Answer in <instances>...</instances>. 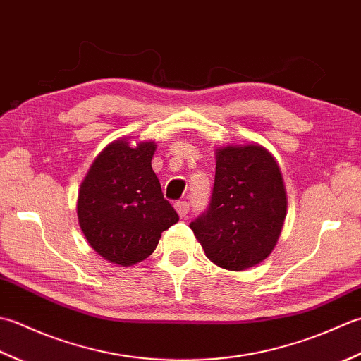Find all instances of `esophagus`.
<instances>
[{"label":"esophagus","mask_w":361,"mask_h":361,"mask_svg":"<svg viewBox=\"0 0 361 361\" xmlns=\"http://www.w3.org/2000/svg\"><path fill=\"white\" fill-rule=\"evenodd\" d=\"M176 212H178V215L180 218H185L188 215V210H190V205L187 202H176L174 204Z\"/></svg>","instance_id":"esophagus-1"}]
</instances>
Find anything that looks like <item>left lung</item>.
I'll return each mask as SVG.
<instances>
[{"label": "left lung", "mask_w": 361, "mask_h": 361, "mask_svg": "<svg viewBox=\"0 0 361 361\" xmlns=\"http://www.w3.org/2000/svg\"><path fill=\"white\" fill-rule=\"evenodd\" d=\"M215 185L207 212L190 224L207 259L245 271L273 252L286 216L281 168L259 143L215 149Z\"/></svg>", "instance_id": "left-lung-1"}]
</instances>
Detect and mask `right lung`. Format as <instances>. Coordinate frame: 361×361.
<instances>
[{
    "mask_svg": "<svg viewBox=\"0 0 361 361\" xmlns=\"http://www.w3.org/2000/svg\"><path fill=\"white\" fill-rule=\"evenodd\" d=\"M157 145L121 137L102 149L79 187L78 221L94 251L120 267L143 262L179 221L151 161Z\"/></svg>",
    "mask_w": 361,
    "mask_h": 361,
    "instance_id": "add662e5",
    "label": "right lung"
}]
</instances>
